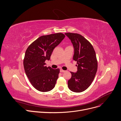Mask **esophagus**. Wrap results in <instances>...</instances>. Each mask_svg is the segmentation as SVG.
Instances as JSON below:
<instances>
[{
	"instance_id": "esophagus-1",
	"label": "esophagus",
	"mask_w": 121,
	"mask_h": 121,
	"mask_svg": "<svg viewBox=\"0 0 121 121\" xmlns=\"http://www.w3.org/2000/svg\"><path fill=\"white\" fill-rule=\"evenodd\" d=\"M60 71L61 72H64L65 71V70H63L62 69H60Z\"/></svg>"
}]
</instances>
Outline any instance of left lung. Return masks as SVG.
<instances>
[{
    "mask_svg": "<svg viewBox=\"0 0 121 121\" xmlns=\"http://www.w3.org/2000/svg\"><path fill=\"white\" fill-rule=\"evenodd\" d=\"M74 47L73 59L77 61V71L70 72L71 77L68 82L69 89L81 92L90 86L97 70L95 52L91 43L82 35L76 33H65Z\"/></svg>",
    "mask_w": 121,
    "mask_h": 121,
    "instance_id": "obj_1",
    "label": "left lung"
}]
</instances>
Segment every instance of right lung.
Instances as JSON below:
<instances>
[{
    "instance_id": "add662e5",
    "label": "right lung",
    "mask_w": 121,
    "mask_h": 121,
    "mask_svg": "<svg viewBox=\"0 0 121 121\" xmlns=\"http://www.w3.org/2000/svg\"><path fill=\"white\" fill-rule=\"evenodd\" d=\"M62 33L40 36L32 43L26 51L23 65L30 82L37 90L47 92L54 87L58 78L59 69L46 66L54 48L65 38Z\"/></svg>"
}]
</instances>
